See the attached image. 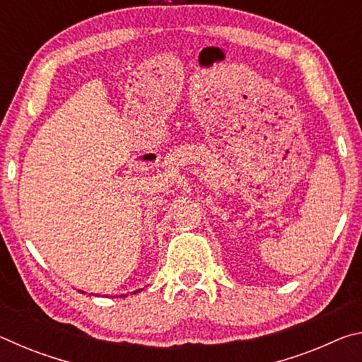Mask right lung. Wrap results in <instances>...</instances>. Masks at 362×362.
<instances>
[{
  "label": "right lung",
  "instance_id": "obj_1",
  "mask_svg": "<svg viewBox=\"0 0 362 362\" xmlns=\"http://www.w3.org/2000/svg\"><path fill=\"white\" fill-rule=\"evenodd\" d=\"M140 291H142V289H139V291H134L132 293H137V292H140ZM81 292H83V291H81ZM122 297H124V296H122Z\"/></svg>",
  "mask_w": 362,
  "mask_h": 362
}]
</instances>
